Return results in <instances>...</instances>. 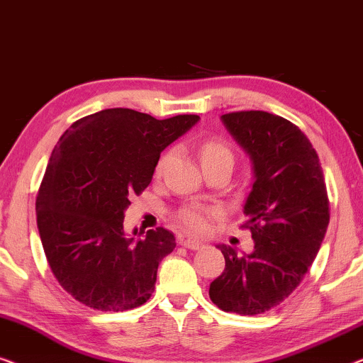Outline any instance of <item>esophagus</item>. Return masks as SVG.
Listing matches in <instances>:
<instances>
[{
  "mask_svg": "<svg viewBox=\"0 0 363 363\" xmlns=\"http://www.w3.org/2000/svg\"><path fill=\"white\" fill-rule=\"evenodd\" d=\"M184 247L186 248H189V250H199V248H202L203 245H202V242H199V240H184V242H181Z\"/></svg>",
  "mask_w": 363,
  "mask_h": 363,
  "instance_id": "esophagus-1",
  "label": "esophagus"
}]
</instances>
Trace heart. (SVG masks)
<instances>
[{
	"instance_id": "b5f03b06",
	"label": "heart",
	"mask_w": 363,
	"mask_h": 363,
	"mask_svg": "<svg viewBox=\"0 0 363 363\" xmlns=\"http://www.w3.org/2000/svg\"><path fill=\"white\" fill-rule=\"evenodd\" d=\"M201 161L202 167L208 164H213V162H230L233 166V152L230 147H228L225 143L222 141H207L203 143L201 150ZM166 166V157H162L160 164L156 167V174H161L162 169ZM181 222L182 225L191 232H202L203 228L207 227V211L199 207H187L181 212Z\"/></svg>"
}]
</instances>
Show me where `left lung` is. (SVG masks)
Masks as SVG:
<instances>
[{
  "instance_id": "8db88e82",
  "label": "left lung",
  "mask_w": 363,
  "mask_h": 363,
  "mask_svg": "<svg viewBox=\"0 0 363 363\" xmlns=\"http://www.w3.org/2000/svg\"><path fill=\"white\" fill-rule=\"evenodd\" d=\"M220 120L252 161L243 227L255 247L238 253L217 245L225 269L208 296L222 311L255 315L288 298L309 272L329 225V199L318 152L298 126L255 110Z\"/></svg>"
}]
</instances>
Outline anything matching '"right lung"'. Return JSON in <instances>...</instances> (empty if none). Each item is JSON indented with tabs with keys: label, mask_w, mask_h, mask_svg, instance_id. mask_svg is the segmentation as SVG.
I'll return each instance as SVG.
<instances>
[{
	"label": "right lung",
	"mask_w": 363,
	"mask_h": 363,
	"mask_svg": "<svg viewBox=\"0 0 363 363\" xmlns=\"http://www.w3.org/2000/svg\"><path fill=\"white\" fill-rule=\"evenodd\" d=\"M199 120L108 108L75 121L60 136L35 216L49 267L79 303L118 313L151 298L157 267L176 238L166 228L126 235L125 208L128 196L150 186L161 152Z\"/></svg>",
	"instance_id": "right-lung-1"
}]
</instances>
